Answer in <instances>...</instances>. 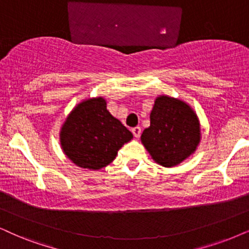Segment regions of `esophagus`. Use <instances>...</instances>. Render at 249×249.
Listing matches in <instances>:
<instances>
[{
  "instance_id": "1",
  "label": "esophagus",
  "mask_w": 249,
  "mask_h": 249,
  "mask_svg": "<svg viewBox=\"0 0 249 249\" xmlns=\"http://www.w3.org/2000/svg\"><path fill=\"white\" fill-rule=\"evenodd\" d=\"M132 133H133L135 138H139L140 134H141V128L139 126L133 127V128H132Z\"/></svg>"
}]
</instances>
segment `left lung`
<instances>
[{"label":"left lung","mask_w":249,"mask_h":249,"mask_svg":"<svg viewBox=\"0 0 249 249\" xmlns=\"http://www.w3.org/2000/svg\"><path fill=\"white\" fill-rule=\"evenodd\" d=\"M201 140L200 122L190 105L179 99L160 95L150 111V126L141 142L157 164L171 168L190 157Z\"/></svg>","instance_id":"1"}]
</instances>
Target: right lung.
<instances>
[{"label":"right lung","mask_w":249,"mask_h":249,"mask_svg":"<svg viewBox=\"0 0 249 249\" xmlns=\"http://www.w3.org/2000/svg\"><path fill=\"white\" fill-rule=\"evenodd\" d=\"M132 138L133 134L108 111L102 96L78 103L59 131L63 153L77 166L89 170L110 164Z\"/></svg>","instance_id":"1"}]
</instances>
